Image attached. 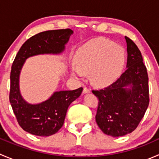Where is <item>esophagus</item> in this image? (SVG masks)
Masks as SVG:
<instances>
[{
	"mask_svg": "<svg viewBox=\"0 0 159 159\" xmlns=\"http://www.w3.org/2000/svg\"><path fill=\"white\" fill-rule=\"evenodd\" d=\"M90 89H88V88H84L83 89V94H88V93H90Z\"/></svg>",
	"mask_w": 159,
	"mask_h": 159,
	"instance_id": "esophagus-1",
	"label": "esophagus"
}]
</instances>
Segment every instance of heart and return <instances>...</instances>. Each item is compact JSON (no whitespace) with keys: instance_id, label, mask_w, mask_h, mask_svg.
Wrapping results in <instances>:
<instances>
[{"instance_id":"1","label":"heart","mask_w":159,"mask_h":159,"mask_svg":"<svg viewBox=\"0 0 159 159\" xmlns=\"http://www.w3.org/2000/svg\"><path fill=\"white\" fill-rule=\"evenodd\" d=\"M125 58L121 46L105 38H95L80 47L74 55L75 65L70 74L77 80H82L89 72V81L97 88H105L118 78Z\"/></svg>"}]
</instances>
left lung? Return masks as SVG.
<instances>
[{"instance_id":"1","label":"left lung","mask_w":159,"mask_h":159,"mask_svg":"<svg viewBox=\"0 0 159 159\" xmlns=\"http://www.w3.org/2000/svg\"><path fill=\"white\" fill-rule=\"evenodd\" d=\"M125 71L105 89L92 91L98 98L96 122L105 134L121 137L132 132L149 104L148 77L141 51L128 37Z\"/></svg>"}]
</instances>
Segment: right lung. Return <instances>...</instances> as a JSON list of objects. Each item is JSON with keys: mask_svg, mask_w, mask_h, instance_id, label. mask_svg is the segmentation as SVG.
I'll use <instances>...</instances> for the list:
<instances>
[{"mask_svg": "<svg viewBox=\"0 0 159 159\" xmlns=\"http://www.w3.org/2000/svg\"><path fill=\"white\" fill-rule=\"evenodd\" d=\"M73 33V30L68 28L37 34L24 43L13 62L10 76V103L19 125L34 135L47 137L57 132L63 126L68 107L81 95L83 89L55 91L44 102L30 104L20 94V71L28 57L63 53Z\"/></svg>", "mask_w": 159, "mask_h": 159, "instance_id": "obj_1", "label": "right lung"}]
</instances>
